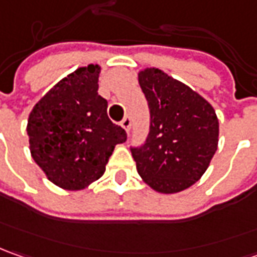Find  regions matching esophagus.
Listing matches in <instances>:
<instances>
[{
	"instance_id": "obj_1",
	"label": "esophagus",
	"mask_w": 257,
	"mask_h": 257,
	"mask_svg": "<svg viewBox=\"0 0 257 257\" xmlns=\"http://www.w3.org/2000/svg\"><path fill=\"white\" fill-rule=\"evenodd\" d=\"M131 125H132V122H131V118L129 116H125L122 122H120V126L125 129L126 132H129V129H131Z\"/></svg>"
}]
</instances>
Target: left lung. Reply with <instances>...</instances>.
<instances>
[{
    "instance_id": "obj_1",
    "label": "left lung",
    "mask_w": 257,
    "mask_h": 257,
    "mask_svg": "<svg viewBox=\"0 0 257 257\" xmlns=\"http://www.w3.org/2000/svg\"><path fill=\"white\" fill-rule=\"evenodd\" d=\"M138 81L151 111L145 145L132 149L138 173L159 193L188 189L216 152V112L202 95L158 68L139 71Z\"/></svg>"
}]
</instances>
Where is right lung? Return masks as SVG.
Segmentation results:
<instances>
[{
    "label": "right lung",
    "instance_id": "obj_1",
    "mask_svg": "<svg viewBox=\"0 0 257 257\" xmlns=\"http://www.w3.org/2000/svg\"><path fill=\"white\" fill-rule=\"evenodd\" d=\"M101 67L89 64L62 78L32 108L27 134L32 159L54 185L81 190L101 178L126 132L98 95Z\"/></svg>",
    "mask_w": 257,
    "mask_h": 257
}]
</instances>
